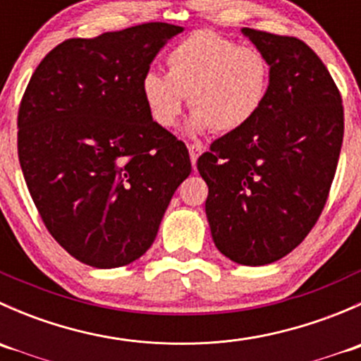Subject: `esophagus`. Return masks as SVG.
I'll return each instance as SVG.
<instances>
[{
    "instance_id": "esophagus-1",
    "label": "esophagus",
    "mask_w": 361,
    "mask_h": 361,
    "mask_svg": "<svg viewBox=\"0 0 361 361\" xmlns=\"http://www.w3.org/2000/svg\"><path fill=\"white\" fill-rule=\"evenodd\" d=\"M188 154H190L192 166H194V169H195V164H197L199 155L202 154V147L201 145H188Z\"/></svg>"
}]
</instances>
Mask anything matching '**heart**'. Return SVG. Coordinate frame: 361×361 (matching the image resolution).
I'll use <instances>...</instances> for the list:
<instances>
[{
	"label": "heart",
	"instance_id": "obj_1",
	"mask_svg": "<svg viewBox=\"0 0 361 361\" xmlns=\"http://www.w3.org/2000/svg\"><path fill=\"white\" fill-rule=\"evenodd\" d=\"M166 64L167 75L148 71L141 80L147 110L164 129L176 126L187 97L194 134L243 129L267 99L271 64L264 52L216 32H192L169 50Z\"/></svg>",
	"mask_w": 361,
	"mask_h": 361
}]
</instances>
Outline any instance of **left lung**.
<instances>
[{"mask_svg": "<svg viewBox=\"0 0 361 361\" xmlns=\"http://www.w3.org/2000/svg\"><path fill=\"white\" fill-rule=\"evenodd\" d=\"M271 64L262 110L197 160L211 235L232 262L265 265L297 248L318 221L344 136L342 97L302 39L243 27Z\"/></svg>", "mask_w": 361, "mask_h": 361, "instance_id": "left-lung-1", "label": "left lung"}]
</instances>
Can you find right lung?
I'll return each instance as SVG.
<instances>
[{
    "mask_svg": "<svg viewBox=\"0 0 361 361\" xmlns=\"http://www.w3.org/2000/svg\"><path fill=\"white\" fill-rule=\"evenodd\" d=\"M183 27L148 23L71 38L32 73L19 108V162L52 238L82 264L122 267L155 241L192 171L183 141L157 126L141 80Z\"/></svg>",
    "mask_w": 361,
    "mask_h": 361,
    "instance_id": "add662e5",
    "label": "right lung"
}]
</instances>
